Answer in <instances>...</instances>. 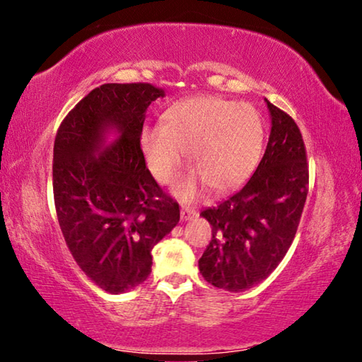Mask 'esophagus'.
<instances>
[{
	"instance_id": "1",
	"label": "esophagus",
	"mask_w": 362,
	"mask_h": 362,
	"mask_svg": "<svg viewBox=\"0 0 362 362\" xmlns=\"http://www.w3.org/2000/svg\"><path fill=\"white\" fill-rule=\"evenodd\" d=\"M196 216H198V212H196L193 207H182V211H180L182 222H188V220H193Z\"/></svg>"
}]
</instances>
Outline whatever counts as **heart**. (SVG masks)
<instances>
[{
	"instance_id": "heart-1",
	"label": "heart",
	"mask_w": 362,
	"mask_h": 362,
	"mask_svg": "<svg viewBox=\"0 0 362 362\" xmlns=\"http://www.w3.org/2000/svg\"><path fill=\"white\" fill-rule=\"evenodd\" d=\"M263 137L262 116L252 105L198 95L169 107L161 126L142 131L140 144L159 183L173 180L187 151L193 169L175 183L174 194L192 201L206 185L223 193L246 183L262 158Z\"/></svg>"
}]
</instances>
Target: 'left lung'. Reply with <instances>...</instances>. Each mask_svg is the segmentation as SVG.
Instances as JSON below:
<instances>
[{
    "mask_svg": "<svg viewBox=\"0 0 362 362\" xmlns=\"http://www.w3.org/2000/svg\"><path fill=\"white\" fill-rule=\"evenodd\" d=\"M267 102L272 131L255 173L240 192L201 212L212 240L198 262L207 283L243 292L267 279L297 233L308 193L302 134L289 115Z\"/></svg>",
    "mask_w": 362,
    "mask_h": 362,
    "instance_id": "1",
    "label": "left lung"
}]
</instances>
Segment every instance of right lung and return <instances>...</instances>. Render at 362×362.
<instances>
[{
	"label": "right lung",
	"mask_w": 362,
	"mask_h": 362,
	"mask_svg": "<svg viewBox=\"0 0 362 362\" xmlns=\"http://www.w3.org/2000/svg\"><path fill=\"white\" fill-rule=\"evenodd\" d=\"M159 97L146 83L102 84L65 116L54 142L60 230L86 276L110 293L148 278L151 249L180 218L140 148L146 108Z\"/></svg>",
	"instance_id": "add662e5"
}]
</instances>
